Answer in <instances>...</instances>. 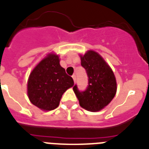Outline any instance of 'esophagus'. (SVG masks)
Instances as JSON below:
<instances>
[{"mask_svg":"<svg viewBox=\"0 0 149 149\" xmlns=\"http://www.w3.org/2000/svg\"><path fill=\"white\" fill-rule=\"evenodd\" d=\"M72 77V79H73V81H74V83H76V76H75V75H73Z\"/></svg>","mask_w":149,"mask_h":149,"instance_id":"obj_1","label":"esophagus"}]
</instances>
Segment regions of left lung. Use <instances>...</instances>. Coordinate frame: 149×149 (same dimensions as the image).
Here are the masks:
<instances>
[{"instance_id": "1", "label": "left lung", "mask_w": 149, "mask_h": 149, "mask_svg": "<svg viewBox=\"0 0 149 149\" xmlns=\"http://www.w3.org/2000/svg\"><path fill=\"white\" fill-rule=\"evenodd\" d=\"M81 65L88 76L87 89L79 92L75 86L72 89L79 105L89 112H99L108 106L117 91L114 72L99 53L89 49L85 54H79Z\"/></svg>"}]
</instances>
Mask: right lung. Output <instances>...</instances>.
Listing matches in <instances>:
<instances>
[{
  "label": "right lung",
  "mask_w": 149,
  "mask_h": 149,
  "mask_svg": "<svg viewBox=\"0 0 149 149\" xmlns=\"http://www.w3.org/2000/svg\"><path fill=\"white\" fill-rule=\"evenodd\" d=\"M60 56L47 54L33 69L27 80L30 101L43 111L55 109L63 94L74 85L73 79L60 64Z\"/></svg>",
  "instance_id": "obj_1"
}]
</instances>
